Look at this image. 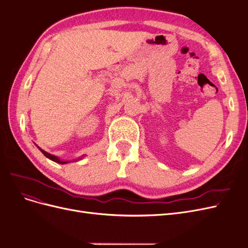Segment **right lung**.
I'll list each match as a JSON object with an SVG mask.
<instances>
[{
    "mask_svg": "<svg viewBox=\"0 0 248 248\" xmlns=\"http://www.w3.org/2000/svg\"><path fill=\"white\" fill-rule=\"evenodd\" d=\"M38 147V146H37ZM38 149L40 150V151L44 154V156H46L47 158H49L50 160H52V161H55V162H57V163H62V164H64V163H67V162H69V161H65V160H62V159H60V158H58L57 156H55V155H51V154H49V153H47V152H46L44 151V150H42L41 148H39L38 147ZM80 159V158H79Z\"/></svg>",
    "mask_w": 248,
    "mask_h": 248,
    "instance_id": "obj_1",
    "label": "right lung"
}]
</instances>
